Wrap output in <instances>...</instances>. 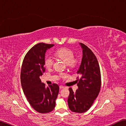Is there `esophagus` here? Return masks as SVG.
<instances>
[{
    "label": "esophagus",
    "instance_id": "esophagus-1",
    "mask_svg": "<svg viewBox=\"0 0 126 126\" xmlns=\"http://www.w3.org/2000/svg\"><path fill=\"white\" fill-rule=\"evenodd\" d=\"M64 88V87L63 86V85H60V89H63V88Z\"/></svg>",
    "mask_w": 126,
    "mask_h": 126
}]
</instances>
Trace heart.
Returning <instances> with one entry per match:
<instances>
[{
    "mask_svg": "<svg viewBox=\"0 0 126 126\" xmlns=\"http://www.w3.org/2000/svg\"><path fill=\"white\" fill-rule=\"evenodd\" d=\"M56 55L58 58L67 64V65L71 68H75L78 63L77 59L74 57V53L70 49L66 47L60 48L56 51ZM54 63L53 58L50 55H47L44 57V64L47 68H51Z\"/></svg>",
    "mask_w": 126,
    "mask_h": 126,
    "instance_id": "obj_1",
    "label": "heart"
}]
</instances>
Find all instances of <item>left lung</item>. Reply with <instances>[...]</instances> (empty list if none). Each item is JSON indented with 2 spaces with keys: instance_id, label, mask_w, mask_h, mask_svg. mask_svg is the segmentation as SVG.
Here are the masks:
<instances>
[{
  "instance_id": "obj_1",
  "label": "left lung",
  "mask_w": 126,
  "mask_h": 126,
  "mask_svg": "<svg viewBox=\"0 0 126 126\" xmlns=\"http://www.w3.org/2000/svg\"><path fill=\"white\" fill-rule=\"evenodd\" d=\"M83 49L81 64L77 74L81 77L77 79L78 89L74 93L69 88L68 99L69 108L75 113H84L92 106L100 93L101 85L100 68L97 58L89 47L80 43Z\"/></svg>"
}]
</instances>
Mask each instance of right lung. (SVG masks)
I'll return each mask as SVG.
<instances>
[{"label": "right lung", "instance_id": "add662e5", "mask_svg": "<svg viewBox=\"0 0 126 126\" xmlns=\"http://www.w3.org/2000/svg\"><path fill=\"white\" fill-rule=\"evenodd\" d=\"M53 45L44 43L34 45L25 56L21 69L20 80L24 93L32 107L42 114L53 110L59 92L57 84L46 87L40 79L45 71V52Z\"/></svg>", "mask_w": 126, "mask_h": 126}]
</instances>
